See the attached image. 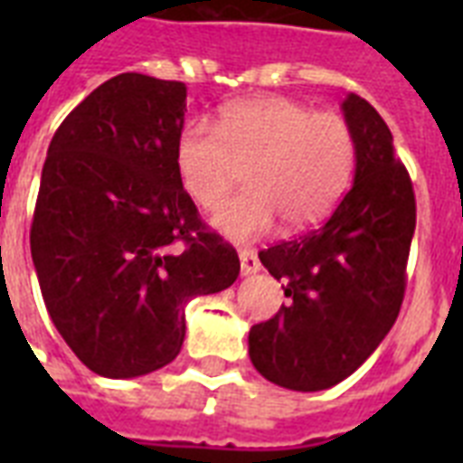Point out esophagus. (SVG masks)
Instances as JSON below:
<instances>
[{
	"label": "esophagus",
	"mask_w": 463,
	"mask_h": 463,
	"mask_svg": "<svg viewBox=\"0 0 463 463\" xmlns=\"http://www.w3.org/2000/svg\"><path fill=\"white\" fill-rule=\"evenodd\" d=\"M260 267V257H257L252 250H240V271H242V276L257 274Z\"/></svg>",
	"instance_id": "obj_1"
}]
</instances>
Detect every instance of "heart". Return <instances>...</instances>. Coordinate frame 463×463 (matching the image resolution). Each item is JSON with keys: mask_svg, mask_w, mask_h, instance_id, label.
Returning a JSON list of instances; mask_svg holds the SVG:
<instances>
[{"mask_svg": "<svg viewBox=\"0 0 463 463\" xmlns=\"http://www.w3.org/2000/svg\"><path fill=\"white\" fill-rule=\"evenodd\" d=\"M175 173L196 206L223 203L245 165L247 187L213 216L228 238L264 235L281 218L288 231L319 223L344 196L355 167V134L338 112H315L283 96L225 103L216 129L192 119L175 139Z\"/></svg>", "mask_w": 463, "mask_h": 463, "instance_id": "1", "label": "heart"}]
</instances>
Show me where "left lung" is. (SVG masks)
I'll return each instance as SVG.
<instances>
[{"mask_svg":"<svg viewBox=\"0 0 463 463\" xmlns=\"http://www.w3.org/2000/svg\"><path fill=\"white\" fill-rule=\"evenodd\" d=\"M341 108L355 134L353 187L319 228L260 252L288 305L250 329V358L296 392L338 384L387 336L416 231V194L387 122L355 93Z\"/></svg>","mask_w":463,"mask_h":463,"instance_id":"obj_1","label":"left lung"}]
</instances>
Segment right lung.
Wrapping results in <instances>:
<instances>
[{
    "label": "right lung",
    "instance_id": "obj_1",
    "mask_svg": "<svg viewBox=\"0 0 463 463\" xmlns=\"http://www.w3.org/2000/svg\"><path fill=\"white\" fill-rule=\"evenodd\" d=\"M184 112V83L127 71L83 98L47 148L33 264L54 326L100 377L173 363L189 300L240 274L175 173Z\"/></svg>",
    "mask_w": 463,
    "mask_h": 463
}]
</instances>
